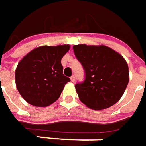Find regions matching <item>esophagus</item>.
<instances>
[{
  "mask_svg": "<svg viewBox=\"0 0 146 146\" xmlns=\"http://www.w3.org/2000/svg\"><path fill=\"white\" fill-rule=\"evenodd\" d=\"M70 80H71V82L76 81V77H75V76H72L70 77Z\"/></svg>",
  "mask_w": 146,
  "mask_h": 146,
  "instance_id": "esophagus-1",
  "label": "esophagus"
}]
</instances>
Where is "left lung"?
<instances>
[{
    "mask_svg": "<svg viewBox=\"0 0 146 146\" xmlns=\"http://www.w3.org/2000/svg\"><path fill=\"white\" fill-rule=\"evenodd\" d=\"M73 51L84 70V80L75 85L80 101L93 110L115 105L129 81L125 59L104 45L78 44L73 46Z\"/></svg>",
    "mask_w": 146,
    "mask_h": 146,
    "instance_id": "1",
    "label": "left lung"
}]
</instances>
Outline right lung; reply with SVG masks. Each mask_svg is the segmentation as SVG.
Listing matches in <instances>:
<instances>
[{"mask_svg":"<svg viewBox=\"0 0 146 146\" xmlns=\"http://www.w3.org/2000/svg\"><path fill=\"white\" fill-rule=\"evenodd\" d=\"M68 44L41 46L27 53L15 71L16 86L29 104L47 106L57 101L70 80L63 75L61 60L68 52Z\"/></svg>","mask_w":146,"mask_h":146,"instance_id":"add662e5","label":"right lung"}]
</instances>
